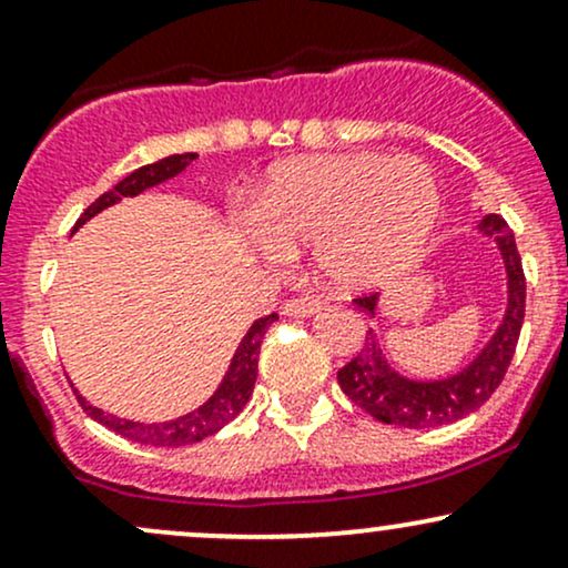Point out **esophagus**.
Wrapping results in <instances>:
<instances>
[{
	"mask_svg": "<svg viewBox=\"0 0 568 568\" xmlns=\"http://www.w3.org/2000/svg\"><path fill=\"white\" fill-rule=\"evenodd\" d=\"M323 302L317 296H298L291 298V302L283 304V315L285 317H310L321 310Z\"/></svg>",
	"mask_w": 568,
	"mask_h": 568,
	"instance_id": "34e87169",
	"label": "esophagus"
}]
</instances>
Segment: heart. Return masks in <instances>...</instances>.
Here are the masks:
<instances>
[{"label":"heart","mask_w":568,"mask_h":568,"mask_svg":"<svg viewBox=\"0 0 568 568\" xmlns=\"http://www.w3.org/2000/svg\"><path fill=\"white\" fill-rule=\"evenodd\" d=\"M440 216L425 162L382 154H321L272 168L251 224L272 251L312 247L338 291L393 283L422 258Z\"/></svg>","instance_id":"obj_1"}]
</instances>
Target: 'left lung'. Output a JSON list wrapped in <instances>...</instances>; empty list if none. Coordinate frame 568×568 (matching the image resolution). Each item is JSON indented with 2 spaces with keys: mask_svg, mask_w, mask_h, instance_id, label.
Segmentation results:
<instances>
[{
  "mask_svg": "<svg viewBox=\"0 0 568 568\" xmlns=\"http://www.w3.org/2000/svg\"><path fill=\"white\" fill-rule=\"evenodd\" d=\"M478 230L497 240L501 258H505L507 312L497 334L491 336V342L470 366L440 382L406 379L389 366L382 352L379 336L374 334V328H368L363 349L352 357L347 366L338 368V387L344 389V395L384 425L410 429L452 425V422L484 406L510 368L526 315L524 264H520V253L505 219L497 213H488L480 219ZM376 298H379L376 293H363L355 298V304L366 310L368 315H374Z\"/></svg>",
  "mask_w": 568,
  "mask_h": 568,
  "instance_id": "obj_1",
  "label": "left lung"
}]
</instances>
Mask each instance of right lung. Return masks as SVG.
<instances>
[{
    "mask_svg": "<svg viewBox=\"0 0 568 568\" xmlns=\"http://www.w3.org/2000/svg\"><path fill=\"white\" fill-rule=\"evenodd\" d=\"M192 160H197V154H192V152L171 154V158L139 168V171L130 173L128 179H122L114 189L103 192L101 197H98L93 205L82 213L80 221H77L74 230L71 232L80 230L84 221L93 219L95 213H101L103 207L114 205V202H120L122 197H135V194H141L143 189L158 186V184H162V181L173 179V175H179L186 165H192ZM275 321H277V312H272V315H266V317H258V321L247 328L243 342H240V347H237V352H234V357L230 363V371H226L224 382L219 384L216 393L211 395V400H205L197 410H192V414H186V416H179V419H173V422L141 425V422L116 419V416L106 414V410L90 406L82 395H77V393L74 395H77V400H80L84 414L93 416L98 425L109 427L112 433L122 435V438L141 443V446L175 448V446H189V443H200L202 438H207V435L219 433L224 425H230L234 416L245 408V403L251 400L253 384H256V374H258V349H262V338L266 334V328H270Z\"/></svg>",
    "mask_w": 568,
    "mask_h": 568,
    "instance_id": "add662e5",
    "label": "right lung"
}]
</instances>
